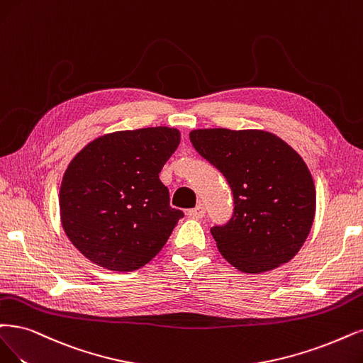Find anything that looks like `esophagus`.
Listing matches in <instances>:
<instances>
[{
  "mask_svg": "<svg viewBox=\"0 0 363 363\" xmlns=\"http://www.w3.org/2000/svg\"><path fill=\"white\" fill-rule=\"evenodd\" d=\"M186 216H189V217L193 218V220L203 218V216H205V208H203V205H199V206H196V208H193V209H189V212H186Z\"/></svg>",
  "mask_w": 363,
  "mask_h": 363,
  "instance_id": "esophagus-1",
  "label": "esophagus"
}]
</instances>
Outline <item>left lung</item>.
Segmentation results:
<instances>
[{"instance_id":"obj_1","label":"left lung","mask_w":363,"mask_h":363,"mask_svg":"<svg viewBox=\"0 0 363 363\" xmlns=\"http://www.w3.org/2000/svg\"><path fill=\"white\" fill-rule=\"evenodd\" d=\"M190 140L233 193V217L211 229L223 257L247 274L290 262L315 216V186L302 157L263 130H193Z\"/></svg>"}]
</instances>
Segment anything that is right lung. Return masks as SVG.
<instances>
[{"label":"right lung","instance_id":"obj_1","mask_svg":"<svg viewBox=\"0 0 363 363\" xmlns=\"http://www.w3.org/2000/svg\"><path fill=\"white\" fill-rule=\"evenodd\" d=\"M179 142L170 127L115 131L70 161L60 189L61 224L88 260L131 272L164 247L184 212L170 206L160 172Z\"/></svg>","mask_w":363,"mask_h":363}]
</instances>
